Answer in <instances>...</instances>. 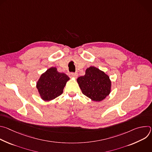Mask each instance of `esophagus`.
Instances as JSON below:
<instances>
[{
	"mask_svg": "<svg viewBox=\"0 0 152 152\" xmlns=\"http://www.w3.org/2000/svg\"><path fill=\"white\" fill-rule=\"evenodd\" d=\"M69 76H70V77H73V78H75V79H76V78L77 77V76H78V75H77V73H70Z\"/></svg>",
	"mask_w": 152,
	"mask_h": 152,
	"instance_id": "obj_1",
	"label": "esophagus"
}]
</instances>
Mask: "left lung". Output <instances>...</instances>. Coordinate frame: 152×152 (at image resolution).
Instances as JSON below:
<instances>
[{"label": "left lung", "instance_id": "8db88e82", "mask_svg": "<svg viewBox=\"0 0 152 152\" xmlns=\"http://www.w3.org/2000/svg\"><path fill=\"white\" fill-rule=\"evenodd\" d=\"M82 93L94 102H100L109 96L111 91L110 76L98 68L91 66L85 75L77 79Z\"/></svg>", "mask_w": 152, "mask_h": 152}]
</instances>
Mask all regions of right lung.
Segmentation results:
<instances>
[{"label":"right lung","mask_w":152,"mask_h":152,"mask_svg":"<svg viewBox=\"0 0 152 152\" xmlns=\"http://www.w3.org/2000/svg\"><path fill=\"white\" fill-rule=\"evenodd\" d=\"M69 77L58 72L56 67H50L43 73L37 82L36 87L44 101L49 102L61 95Z\"/></svg>","instance_id":"right-lung-1"}]
</instances>
